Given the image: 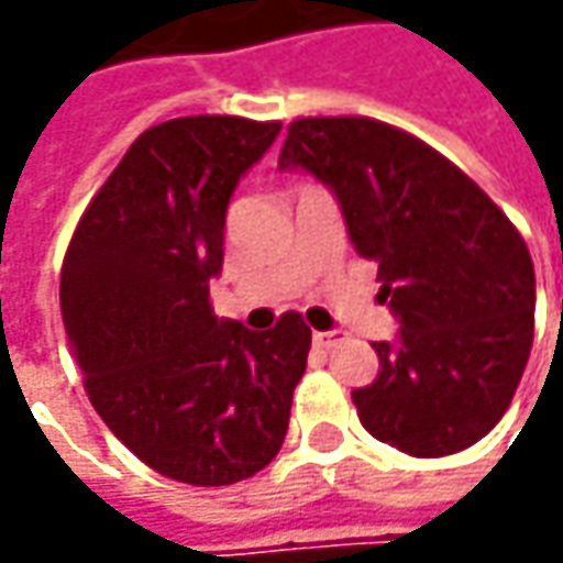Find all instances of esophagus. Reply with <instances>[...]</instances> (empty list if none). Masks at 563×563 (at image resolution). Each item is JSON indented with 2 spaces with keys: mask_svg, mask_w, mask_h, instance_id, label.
<instances>
[{
  "mask_svg": "<svg viewBox=\"0 0 563 563\" xmlns=\"http://www.w3.org/2000/svg\"><path fill=\"white\" fill-rule=\"evenodd\" d=\"M341 341H344V335H341V332H316L313 335L316 347H325V351H329V347H338Z\"/></svg>",
  "mask_w": 563,
  "mask_h": 563,
  "instance_id": "1",
  "label": "esophagus"
}]
</instances>
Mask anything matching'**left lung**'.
I'll return each mask as SVG.
<instances>
[{
	"label": "left lung",
	"instance_id": "8db88e82",
	"mask_svg": "<svg viewBox=\"0 0 563 563\" xmlns=\"http://www.w3.org/2000/svg\"><path fill=\"white\" fill-rule=\"evenodd\" d=\"M278 165L335 190L351 241L378 263L400 341H373L354 388L363 429L410 457L476 444L505 417L536 329V272L517 225L429 143L363 115L294 119Z\"/></svg>",
	"mask_w": 563,
	"mask_h": 563
}]
</instances>
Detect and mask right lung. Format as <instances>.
I'll return each mask as SVG.
<instances>
[{
    "label": "right lung",
    "instance_id": "right-lung-1",
    "mask_svg": "<svg viewBox=\"0 0 563 563\" xmlns=\"http://www.w3.org/2000/svg\"><path fill=\"white\" fill-rule=\"evenodd\" d=\"M282 121L187 115L146 128L77 222L62 322L87 398L131 454L187 486H234L278 454L310 325L212 316L225 209Z\"/></svg>",
    "mask_w": 563,
    "mask_h": 563
}]
</instances>
